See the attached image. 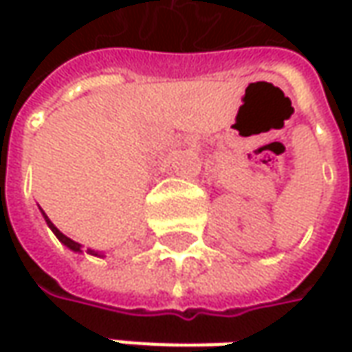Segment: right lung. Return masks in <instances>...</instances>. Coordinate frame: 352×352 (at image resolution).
Instances as JSON below:
<instances>
[{
	"instance_id": "add662e5",
	"label": "right lung",
	"mask_w": 352,
	"mask_h": 352,
	"mask_svg": "<svg viewBox=\"0 0 352 352\" xmlns=\"http://www.w3.org/2000/svg\"><path fill=\"white\" fill-rule=\"evenodd\" d=\"M43 215H45V211H43ZM45 221H47L48 227L52 229V233L58 236V241H60L62 245H66L68 249L74 250V252H82V245H80V243H76V241H72L70 236H66V235H64V233H60V231H58V229L54 227V223H52V221L48 219L47 215H45ZM88 252H89V254H96V256H98V252H94V250H88Z\"/></svg>"
}]
</instances>
